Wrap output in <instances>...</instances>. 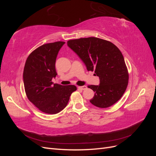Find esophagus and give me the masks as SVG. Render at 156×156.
<instances>
[{
	"label": "esophagus",
	"mask_w": 156,
	"mask_h": 156,
	"mask_svg": "<svg viewBox=\"0 0 156 156\" xmlns=\"http://www.w3.org/2000/svg\"><path fill=\"white\" fill-rule=\"evenodd\" d=\"M79 88V89H81V90H85V89H87V86H81V87H78Z\"/></svg>",
	"instance_id": "obj_1"
}]
</instances>
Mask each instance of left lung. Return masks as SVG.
Instances as JSON below:
<instances>
[{
	"mask_svg": "<svg viewBox=\"0 0 156 156\" xmlns=\"http://www.w3.org/2000/svg\"><path fill=\"white\" fill-rule=\"evenodd\" d=\"M68 46L85 64L88 71L100 79L99 85H88L95 92L90 100L92 105L107 108L123 96L129 75L124 56L111 42L95 37L69 40Z\"/></svg>",
	"mask_w": 156,
	"mask_h": 156,
	"instance_id": "1",
	"label": "left lung"
}]
</instances>
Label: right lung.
<instances>
[{
  "mask_svg": "<svg viewBox=\"0 0 156 156\" xmlns=\"http://www.w3.org/2000/svg\"><path fill=\"white\" fill-rule=\"evenodd\" d=\"M64 41L41 45L28 56L23 71V83L28 99L38 109L47 114H56L66 107L74 85L53 84L57 75L56 56Z\"/></svg>",
  "mask_w": 156,
  "mask_h": 156,
  "instance_id": "add662e5",
  "label": "right lung"
}]
</instances>
